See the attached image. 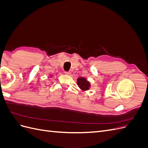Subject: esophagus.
Returning <instances> with one entry per match:
<instances>
[{
    "label": "esophagus",
    "instance_id": "esophagus-1",
    "mask_svg": "<svg viewBox=\"0 0 148 148\" xmlns=\"http://www.w3.org/2000/svg\"><path fill=\"white\" fill-rule=\"evenodd\" d=\"M65 74L66 75H70L71 72H70V71H65Z\"/></svg>",
    "mask_w": 148,
    "mask_h": 148
}]
</instances>
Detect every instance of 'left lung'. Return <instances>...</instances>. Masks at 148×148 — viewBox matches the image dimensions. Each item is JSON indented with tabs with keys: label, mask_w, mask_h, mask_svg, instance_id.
<instances>
[{
	"label": "left lung",
	"mask_w": 148,
	"mask_h": 148,
	"mask_svg": "<svg viewBox=\"0 0 148 148\" xmlns=\"http://www.w3.org/2000/svg\"><path fill=\"white\" fill-rule=\"evenodd\" d=\"M77 83L79 87L83 90H88L90 87V84L84 78H79L77 80Z\"/></svg>",
	"instance_id": "left-lung-1"
}]
</instances>
